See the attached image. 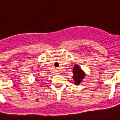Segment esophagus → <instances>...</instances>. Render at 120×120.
I'll return each mask as SVG.
<instances>
[{"instance_id":"1","label":"esophagus","mask_w":120,"mask_h":120,"mask_svg":"<svg viewBox=\"0 0 120 120\" xmlns=\"http://www.w3.org/2000/svg\"><path fill=\"white\" fill-rule=\"evenodd\" d=\"M56 72H57V74H58V70H57V71H56Z\"/></svg>"}]
</instances>
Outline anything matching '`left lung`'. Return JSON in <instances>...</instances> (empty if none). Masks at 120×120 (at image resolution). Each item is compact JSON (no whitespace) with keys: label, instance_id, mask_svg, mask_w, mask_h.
<instances>
[{"label":"left lung","instance_id":"obj_1","mask_svg":"<svg viewBox=\"0 0 120 120\" xmlns=\"http://www.w3.org/2000/svg\"><path fill=\"white\" fill-rule=\"evenodd\" d=\"M73 79L75 85H79L86 76V73L78 65H75L73 70Z\"/></svg>","mask_w":120,"mask_h":120}]
</instances>
